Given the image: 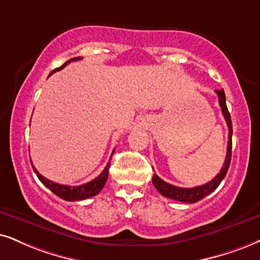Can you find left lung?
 Masks as SVG:
<instances>
[{"label": "left lung", "mask_w": 260, "mask_h": 260, "mask_svg": "<svg viewBox=\"0 0 260 260\" xmlns=\"http://www.w3.org/2000/svg\"><path fill=\"white\" fill-rule=\"evenodd\" d=\"M216 93H217V96H218L219 106H221L222 114H223V116H224L226 126H228V131H229V133H228V145H226V156H225L224 164H223L221 172H219L217 175L213 177L211 181L205 183V185L193 187V188H182V187L173 186L168 182L163 181L160 177H158L156 175V174H154V175L152 176L153 186L156 187V189L158 190L160 194L167 197V198L177 200V202L189 203V204L199 202L200 199L205 198L206 196H209L210 193L213 192V190L217 188V187L219 186V183L222 182V180L224 179V176L226 175V172H228L229 166H231V159H232L233 126H232L231 114H229L228 108H226L224 91H223V90H216Z\"/></svg>", "instance_id": "left-lung-1"}]
</instances>
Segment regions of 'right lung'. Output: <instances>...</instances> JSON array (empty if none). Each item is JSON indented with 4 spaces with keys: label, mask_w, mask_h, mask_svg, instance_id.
Listing matches in <instances>:
<instances>
[{
    "label": "right lung",
    "mask_w": 260,
    "mask_h": 260,
    "mask_svg": "<svg viewBox=\"0 0 260 260\" xmlns=\"http://www.w3.org/2000/svg\"><path fill=\"white\" fill-rule=\"evenodd\" d=\"M81 58L83 57L71 58L70 61H67L66 63L62 64L61 67H58L55 71H52L51 74L54 73V72L60 71V70H62V68H64L66 66H67L68 63H71L72 61H78V60H81ZM113 153H114V151H113ZM113 153H111V156H113ZM110 159H111V157H110ZM32 168H34L36 175H37V177L39 179V181H41L45 187H48V188L50 189L54 194H56L57 197H60V198H62V199L67 200V202H78V200H84V199L90 198V197L96 196L101 192L102 188H103L104 185H106L108 175H109L110 162H108L106 168H104L103 172H102L100 175L96 177V179H93L92 181L87 182V183H84V185L74 186V187L60 185V183L52 182V181H50V180H48L47 177L41 175V174L38 173V170L34 167V164H32Z\"/></svg>",
    "instance_id": "right-lung-1"
}]
</instances>
